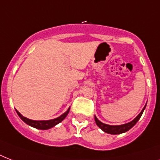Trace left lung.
Masks as SVG:
<instances>
[{
  "instance_id": "1",
  "label": "left lung",
  "mask_w": 160,
  "mask_h": 160,
  "mask_svg": "<svg viewBox=\"0 0 160 160\" xmlns=\"http://www.w3.org/2000/svg\"><path fill=\"white\" fill-rule=\"evenodd\" d=\"M145 107H146V105L144 107V109H142V111L139 113V115H138L134 120H132L131 122L127 123V124H122V125H109V124H104V123H102V122H100V120L95 116V123H96V124H97L98 126L100 127V129H102L104 132H105V133H108V134H122V133H124V132L128 131L129 129H131L132 127L136 124L137 122H138V120L140 119V117H141L142 114H143V112H144V109H145Z\"/></svg>"
}]
</instances>
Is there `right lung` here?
I'll return each mask as SVG.
<instances>
[{
	"mask_svg": "<svg viewBox=\"0 0 160 160\" xmlns=\"http://www.w3.org/2000/svg\"><path fill=\"white\" fill-rule=\"evenodd\" d=\"M69 111H70V109H68L65 114H63L62 115H60V117H58L56 119H51V120H41V121H38V120H31V119H27L26 117L22 116L17 110H16V113L18 114L20 118H21L25 123L29 124V125H31V126L39 129H51V128H52V127H54L55 125H56V124L62 121L63 119L67 116V114H69Z\"/></svg>",
	"mask_w": 160,
	"mask_h": 160,
	"instance_id": "add662e5",
	"label": "right lung"
}]
</instances>
